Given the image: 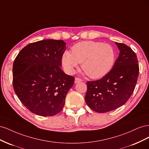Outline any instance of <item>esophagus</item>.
<instances>
[{
	"mask_svg": "<svg viewBox=\"0 0 149 149\" xmlns=\"http://www.w3.org/2000/svg\"><path fill=\"white\" fill-rule=\"evenodd\" d=\"M82 81H83L82 79L79 78H75V80H74V83H77Z\"/></svg>",
	"mask_w": 149,
	"mask_h": 149,
	"instance_id": "34e87169",
	"label": "esophagus"
}]
</instances>
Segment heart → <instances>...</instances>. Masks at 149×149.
I'll list each match as a JSON object with an SVG mask.
<instances>
[{"label": "heart", "instance_id": "obj_1", "mask_svg": "<svg viewBox=\"0 0 149 149\" xmlns=\"http://www.w3.org/2000/svg\"><path fill=\"white\" fill-rule=\"evenodd\" d=\"M71 51H65L61 59L65 70L70 74L82 63V69L89 77L101 78L111 70L116 61L114 48L100 42H81L75 44Z\"/></svg>", "mask_w": 149, "mask_h": 149}]
</instances>
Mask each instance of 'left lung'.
Listing matches in <instances>:
<instances>
[{"label":"left lung","mask_w":149,"mask_h":149,"mask_svg":"<svg viewBox=\"0 0 149 149\" xmlns=\"http://www.w3.org/2000/svg\"><path fill=\"white\" fill-rule=\"evenodd\" d=\"M115 43L120 53L111 70L101 79L86 83L85 101L91 109L100 113L124 105L132 94L139 76L136 54L126 45Z\"/></svg>","instance_id":"obj_1"}]
</instances>
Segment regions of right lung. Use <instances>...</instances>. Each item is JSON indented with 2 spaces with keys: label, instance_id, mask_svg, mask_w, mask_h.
Here are the masks:
<instances>
[{
  "label": "right lung",
  "instance_id": "add662e5",
  "mask_svg": "<svg viewBox=\"0 0 149 149\" xmlns=\"http://www.w3.org/2000/svg\"><path fill=\"white\" fill-rule=\"evenodd\" d=\"M66 43L43 40L30 43L13 64V86L21 102L33 113L56 115L63 109L74 78L61 69Z\"/></svg>",
  "mask_w": 149,
  "mask_h": 149
}]
</instances>
